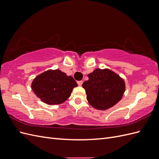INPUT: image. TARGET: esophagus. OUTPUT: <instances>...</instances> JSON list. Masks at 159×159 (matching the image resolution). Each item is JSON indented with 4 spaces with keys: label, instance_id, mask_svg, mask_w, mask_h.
I'll list each match as a JSON object with an SVG mask.
<instances>
[{
    "label": "esophagus",
    "instance_id": "34e87169",
    "mask_svg": "<svg viewBox=\"0 0 159 159\" xmlns=\"http://www.w3.org/2000/svg\"><path fill=\"white\" fill-rule=\"evenodd\" d=\"M82 84H83V81H78V84L80 86H81V85H82Z\"/></svg>",
    "mask_w": 159,
    "mask_h": 159
}]
</instances>
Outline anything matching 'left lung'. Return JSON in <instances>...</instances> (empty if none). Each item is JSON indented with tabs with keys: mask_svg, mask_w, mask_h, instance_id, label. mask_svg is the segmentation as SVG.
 <instances>
[{
	"mask_svg": "<svg viewBox=\"0 0 159 159\" xmlns=\"http://www.w3.org/2000/svg\"><path fill=\"white\" fill-rule=\"evenodd\" d=\"M82 87L87 94V100L94 108L106 110L121 99L125 90L124 80L109 69H96L88 75Z\"/></svg>",
	"mask_w": 159,
	"mask_h": 159,
	"instance_id": "obj_1",
	"label": "left lung"
}]
</instances>
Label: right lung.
Masks as SVG:
<instances>
[{
    "label": "right lung",
    "mask_w": 159,
    "mask_h": 159,
    "mask_svg": "<svg viewBox=\"0 0 159 159\" xmlns=\"http://www.w3.org/2000/svg\"><path fill=\"white\" fill-rule=\"evenodd\" d=\"M77 86L71 76L60 70H48L36 77L32 83V89L37 97L49 105L64 103Z\"/></svg>",
    "instance_id": "1"
}]
</instances>
